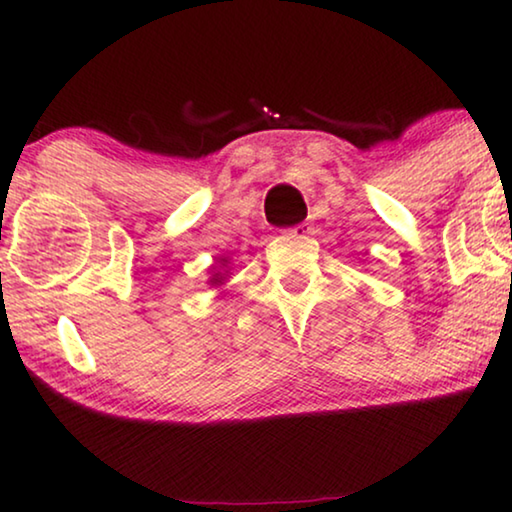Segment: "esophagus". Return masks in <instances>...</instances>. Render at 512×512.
Wrapping results in <instances>:
<instances>
[{"label": "esophagus", "mask_w": 512, "mask_h": 512, "mask_svg": "<svg viewBox=\"0 0 512 512\" xmlns=\"http://www.w3.org/2000/svg\"><path fill=\"white\" fill-rule=\"evenodd\" d=\"M285 235L287 237H306V235H311V225L301 223V225H296V227H289Z\"/></svg>", "instance_id": "34e87169"}]
</instances>
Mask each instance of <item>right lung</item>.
Here are the masks:
<instances>
[{
	"label": "right lung",
	"instance_id": "obj_1",
	"mask_svg": "<svg viewBox=\"0 0 512 512\" xmlns=\"http://www.w3.org/2000/svg\"><path fill=\"white\" fill-rule=\"evenodd\" d=\"M227 275H230V268H227V258L220 256L218 263H213V266H211V277H208V285L223 287Z\"/></svg>",
	"mask_w": 512,
	"mask_h": 512
}]
</instances>
